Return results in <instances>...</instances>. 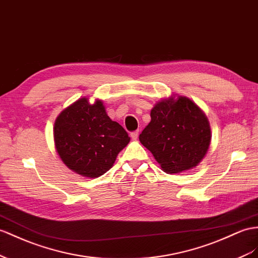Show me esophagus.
Returning <instances> with one entry per match:
<instances>
[{
	"mask_svg": "<svg viewBox=\"0 0 258 258\" xmlns=\"http://www.w3.org/2000/svg\"><path fill=\"white\" fill-rule=\"evenodd\" d=\"M131 137L133 138V140H137V137H138V131L132 132V133H131Z\"/></svg>",
	"mask_w": 258,
	"mask_h": 258,
	"instance_id": "obj_1",
	"label": "esophagus"
}]
</instances>
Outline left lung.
Wrapping results in <instances>:
<instances>
[{"label": "left lung", "instance_id": "left-lung-1", "mask_svg": "<svg viewBox=\"0 0 258 258\" xmlns=\"http://www.w3.org/2000/svg\"><path fill=\"white\" fill-rule=\"evenodd\" d=\"M140 142L154 155L164 172L180 173L195 168L206 156L211 131L207 116L186 97L158 101Z\"/></svg>", "mask_w": 258, "mask_h": 258}]
</instances>
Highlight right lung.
I'll return each instance as SVG.
<instances>
[{"instance_id":"right-lung-1","label":"right lung","mask_w":258,"mask_h":258,"mask_svg":"<svg viewBox=\"0 0 258 258\" xmlns=\"http://www.w3.org/2000/svg\"><path fill=\"white\" fill-rule=\"evenodd\" d=\"M54 144L65 166L87 177L109 171L131 138L108 116L103 102L81 98L64 109L53 127Z\"/></svg>"}]
</instances>
